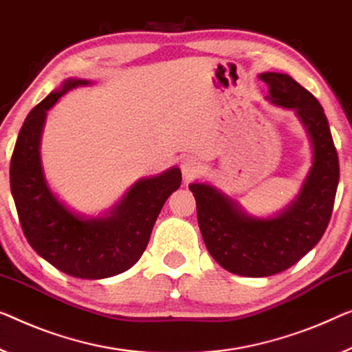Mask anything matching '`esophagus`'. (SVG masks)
Returning <instances> with one entry per match:
<instances>
[{
    "mask_svg": "<svg viewBox=\"0 0 352 352\" xmlns=\"http://www.w3.org/2000/svg\"><path fill=\"white\" fill-rule=\"evenodd\" d=\"M180 167L183 178H185L186 182L192 180V178L199 174V170H201V164H199V161L196 158H192V156H185V158L180 161Z\"/></svg>",
    "mask_w": 352,
    "mask_h": 352,
    "instance_id": "1",
    "label": "esophagus"
}]
</instances>
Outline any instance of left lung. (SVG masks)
Here are the masks:
<instances>
[{
  "label": "left lung",
  "mask_w": 352,
  "mask_h": 352,
  "mask_svg": "<svg viewBox=\"0 0 352 352\" xmlns=\"http://www.w3.org/2000/svg\"><path fill=\"white\" fill-rule=\"evenodd\" d=\"M269 99L294 109L310 134L313 166L296 202L269 219L248 217L234 201L206 183H192L204 242L223 269L242 276H270L300 261L326 232L340 180L337 148L316 98L280 72H264Z\"/></svg>",
  "instance_id": "obj_1"
}]
</instances>
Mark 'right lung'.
Returning <instances> with one entry per match:
<instances>
[{
    "instance_id": "1",
    "label": "right lung",
    "mask_w": 352,
    "mask_h": 352,
    "mask_svg": "<svg viewBox=\"0 0 352 352\" xmlns=\"http://www.w3.org/2000/svg\"><path fill=\"white\" fill-rule=\"evenodd\" d=\"M88 80L69 78L36 106L20 129L10 158V191L26 240L41 258L65 274L101 280L122 274L140 259L162 206L182 183L180 169L140 180L107 218L83 219L47 186L39 158L45 113L71 88Z\"/></svg>"
}]
</instances>
